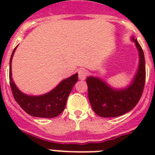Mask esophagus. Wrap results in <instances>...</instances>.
<instances>
[{
  "label": "esophagus",
  "mask_w": 155,
  "mask_h": 155,
  "mask_svg": "<svg viewBox=\"0 0 155 155\" xmlns=\"http://www.w3.org/2000/svg\"><path fill=\"white\" fill-rule=\"evenodd\" d=\"M78 74H79V79L81 80V81H84V80H85L86 76H87L88 71L86 70H84V69H82V70L79 71Z\"/></svg>",
  "instance_id": "1"
}]
</instances>
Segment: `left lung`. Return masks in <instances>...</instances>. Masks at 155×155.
I'll use <instances>...</instances> for the list:
<instances>
[{
    "instance_id": "left-lung-1",
    "label": "left lung",
    "mask_w": 155,
    "mask_h": 155,
    "mask_svg": "<svg viewBox=\"0 0 155 155\" xmlns=\"http://www.w3.org/2000/svg\"><path fill=\"white\" fill-rule=\"evenodd\" d=\"M139 52V65L135 75L128 86L115 89L99 77L86 79L88 97L93 110L103 118L118 117L133 110L143 93L145 82V61L143 50L134 36L131 37Z\"/></svg>"
}]
</instances>
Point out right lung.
Returning <instances> with one entry per match:
<instances>
[{"mask_svg": "<svg viewBox=\"0 0 155 155\" xmlns=\"http://www.w3.org/2000/svg\"><path fill=\"white\" fill-rule=\"evenodd\" d=\"M18 46V45H17ZM16 46V47H17ZM16 47L10 60V84L12 94L19 105L30 115L39 118H54L61 114L65 108L68 96L78 81V73L61 81L52 91L41 95H29L19 90L13 81L12 61Z\"/></svg>", "mask_w": 155, "mask_h": 155, "instance_id": "add662e5", "label": "right lung"}]
</instances>
